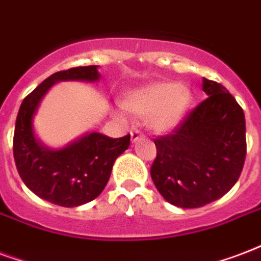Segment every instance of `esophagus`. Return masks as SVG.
Instances as JSON below:
<instances>
[{"label": "esophagus", "instance_id": "34e87169", "mask_svg": "<svg viewBox=\"0 0 261 261\" xmlns=\"http://www.w3.org/2000/svg\"><path fill=\"white\" fill-rule=\"evenodd\" d=\"M141 138H144V134L141 133L139 130H134L131 131V141H133V144H135L137 141H139Z\"/></svg>", "mask_w": 261, "mask_h": 261}]
</instances>
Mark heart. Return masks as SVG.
Returning <instances> with one entry per match:
<instances>
[{"label": "heart", "instance_id": "1", "mask_svg": "<svg viewBox=\"0 0 261 261\" xmlns=\"http://www.w3.org/2000/svg\"><path fill=\"white\" fill-rule=\"evenodd\" d=\"M192 101V91L185 85L153 82L128 91L123 107L128 112L144 116L152 130L168 133L184 122Z\"/></svg>", "mask_w": 261, "mask_h": 261}]
</instances>
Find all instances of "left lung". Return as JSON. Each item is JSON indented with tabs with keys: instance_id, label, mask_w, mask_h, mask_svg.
Segmentation results:
<instances>
[{
	"instance_id": "obj_1",
	"label": "left lung",
	"mask_w": 261,
	"mask_h": 261,
	"mask_svg": "<svg viewBox=\"0 0 261 261\" xmlns=\"http://www.w3.org/2000/svg\"><path fill=\"white\" fill-rule=\"evenodd\" d=\"M206 98L172 134L154 139L150 176L164 200L179 208H200L237 184L246 156L245 115L220 83L205 79Z\"/></svg>"
}]
</instances>
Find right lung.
I'll use <instances>...</instances> for the list:
<instances>
[{"mask_svg":"<svg viewBox=\"0 0 261 261\" xmlns=\"http://www.w3.org/2000/svg\"><path fill=\"white\" fill-rule=\"evenodd\" d=\"M98 65L75 67L46 77L20 105L13 135L16 168L24 185L38 197L60 206H79L98 197L107 186L113 163L130 145V135L109 138L87 133L61 149H50L35 137L33 119L55 83L99 81Z\"/></svg>","mask_w":261,"mask_h":261,"instance_id":"1","label":"right lung"}]
</instances>
